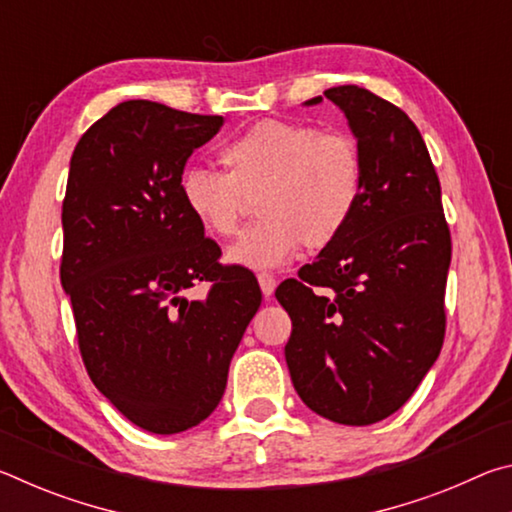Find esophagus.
<instances>
[{"label":"esophagus","instance_id":"34e87169","mask_svg":"<svg viewBox=\"0 0 512 512\" xmlns=\"http://www.w3.org/2000/svg\"><path fill=\"white\" fill-rule=\"evenodd\" d=\"M257 280H259V287H262L264 298H271V296H273V291H275V287H277V280H275V277H273L271 273H259V275H257Z\"/></svg>","mask_w":512,"mask_h":512}]
</instances>
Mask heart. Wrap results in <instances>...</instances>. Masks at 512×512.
Segmentation results:
<instances>
[{"mask_svg":"<svg viewBox=\"0 0 512 512\" xmlns=\"http://www.w3.org/2000/svg\"><path fill=\"white\" fill-rule=\"evenodd\" d=\"M225 173H183L187 212L212 237L235 235L257 198L262 221L230 246L232 264L275 268L298 253L325 248L348 228L363 194V153L343 131L287 119H262L221 151Z\"/></svg>","mask_w":512,"mask_h":512,"instance_id":"obj_1","label":"heart"}]
</instances>
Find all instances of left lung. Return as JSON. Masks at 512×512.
Here are the masks:
<instances>
[{
  "label": "left lung",
  "mask_w": 512,
  "mask_h": 512,
  "mask_svg": "<svg viewBox=\"0 0 512 512\" xmlns=\"http://www.w3.org/2000/svg\"><path fill=\"white\" fill-rule=\"evenodd\" d=\"M325 97L361 146V203L343 235L275 298L291 316L284 357L300 400L363 427L402 409L438 359L452 237L438 173L409 115L357 85Z\"/></svg>",
  "instance_id": "1"
}]
</instances>
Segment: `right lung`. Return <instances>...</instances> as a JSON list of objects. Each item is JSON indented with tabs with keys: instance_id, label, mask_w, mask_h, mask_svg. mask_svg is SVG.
Here are the masks:
<instances>
[{
	"instance_id": "add662e5",
	"label": "right lung",
	"mask_w": 512,
	"mask_h": 512,
	"mask_svg": "<svg viewBox=\"0 0 512 512\" xmlns=\"http://www.w3.org/2000/svg\"><path fill=\"white\" fill-rule=\"evenodd\" d=\"M223 126L133 99L83 133L63 201L60 284L94 386L137 427L180 433L221 402L230 359L262 305L257 277L221 248L180 196L194 149ZM211 282L203 301L187 288Z\"/></svg>"
}]
</instances>
